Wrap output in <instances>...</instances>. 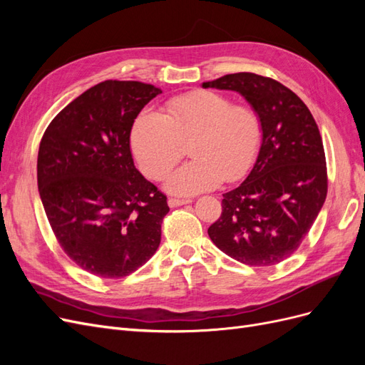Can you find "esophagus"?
I'll return each mask as SVG.
<instances>
[{
  "label": "esophagus",
  "instance_id": "obj_1",
  "mask_svg": "<svg viewBox=\"0 0 365 365\" xmlns=\"http://www.w3.org/2000/svg\"><path fill=\"white\" fill-rule=\"evenodd\" d=\"M169 207H180V205H185V204H190V200H180V197H169Z\"/></svg>",
  "mask_w": 365,
  "mask_h": 365
}]
</instances>
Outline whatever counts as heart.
Wrapping results in <instances>:
<instances>
[{"label": "heart", "mask_w": 365, "mask_h": 365, "mask_svg": "<svg viewBox=\"0 0 365 365\" xmlns=\"http://www.w3.org/2000/svg\"><path fill=\"white\" fill-rule=\"evenodd\" d=\"M262 138V120L251 106L233 105L227 96L208 90L170 98L163 115L143 109L130 128L132 152L152 180L164 178L190 143L193 160L165 181V189L184 196L244 178Z\"/></svg>", "instance_id": "obj_1"}]
</instances>
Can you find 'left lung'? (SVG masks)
<instances>
[{"label": "left lung", "instance_id": "1", "mask_svg": "<svg viewBox=\"0 0 365 365\" xmlns=\"http://www.w3.org/2000/svg\"><path fill=\"white\" fill-rule=\"evenodd\" d=\"M202 86L244 96L263 128L256 164L244 182L224 193L222 215L208 236L240 263L277 264L298 250L326 201L318 126L302 98L271 77L235 73Z\"/></svg>", "mask_w": 365, "mask_h": 365}]
</instances>
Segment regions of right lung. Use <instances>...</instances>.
I'll return each mask as SVG.
<instances>
[{
    "mask_svg": "<svg viewBox=\"0 0 365 365\" xmlns=\"http://www.w3.org/2000/svg\"><path fill=\"white\" fill-rule=\"evenodd\" d=\"M157 86L105 81L65 106L43 132L38 189L54 236L102 279L137 271L161 242L168 197L134 165L129 137Z\"/></svg>",
    "mask_w": 365,
    "mask_h": 365,
    "instance_id": "obj_1",
    "label": "right lung"
}]
</instances>
